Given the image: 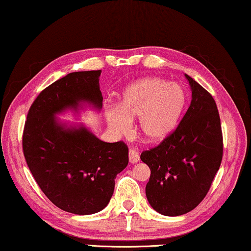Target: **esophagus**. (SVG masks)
<instances>
[{
  "label": "esophagus",
  "instance_id": "34e87169",
  "mask_svg": "<svg viewBox=\"0 0 251 251\" xmlns=\"http://www.w3.org/2000/svg\"><path fill=\"white\" fill-rule=\"evenodd\" d=\"M129 160L131 164H137L139 160H140V157H139V152L136 149H130L129 150Z\"/></svg>",
  "mask_w": 251,
  "mask_h": 251
}]
</instances>
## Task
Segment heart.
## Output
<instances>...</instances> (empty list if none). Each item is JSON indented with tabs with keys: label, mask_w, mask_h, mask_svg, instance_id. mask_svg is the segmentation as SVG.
<instances>
[{
	"label": "heart",
	"mask_w": 251,
	"mask_h": 251,
	"mask_svg": "<svg viewBox=\"0 0 251 251\" xmlns=\"http://www.w3.org/2000/svg\"><path fill=\"white\" fill-rule=\"evenodd\" d=\"M186 102V92L179 84L145 77L126 86L119 106L106 107L104 115L110 130L117 136L128 134L132 129V120L138 119L140 136L155 144L174 132Z\"/></svg>",
	"instance_id": "b5f03b06"
}]
</instances>
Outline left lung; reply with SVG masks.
Returning a JSON list of instances; mask_svg holds the SVG:
<instances>
[{"label": "left lung", "instance_id": "1", "mask_svg": "<svg viewBox=\"0 0 251 251\" xmlns=\"http://www.w3.org/2000/svg\"><path fill=\"white\" fill-rule=\"evenodd\" d=\"M192 101L179 125L155 148L141 153L150 168L146 196L158 213L177 217L203 201L221 165L223 139L214 99L185 74Z\"/></svg>", "mask_w": 251, "mask_h": 251}]
</instances>
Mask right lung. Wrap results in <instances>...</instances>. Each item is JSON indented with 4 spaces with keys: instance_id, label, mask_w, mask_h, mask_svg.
Instances as JSON below:
<instances>
[{
    "instance_id": "1",
    "label": "right lung",
    "mask_w": 251,
    "mask_h": 251,
    "mask_svg": "<svg viewBox=\"0 0 251 251\" xmlns=\"http://www.w3.org/2000/svg\"><path fill=\"white\" fill-rule=\"evenodd\" d=\"M101 72L71 73L46 87L30 107L23 130V155L41 191L57 207L79 215L109 204L115 177L129 163L125 142H104L83 125L56 119L69 109L77 112L83 103L102 109Z\"/></svg>"
}]
</instances>
